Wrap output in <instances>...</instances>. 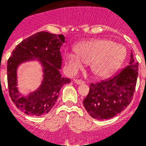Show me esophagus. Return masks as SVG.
I'll list each match as a JSON object with an SVG mask.
<instances>
[{
  "label": "esophagus",
  "mask_w": 146,
  "mask_h": 146,
  "mask_svg": "<svg viewBox=\"0 0 146 146\" xmlns=\"http://www.w3.org/2000/svg\"><path fill=\"white\" fill-rule=\"evenodd\" d=\"M74 82H75V83H76V84H78V85L84 84V83H85L84 81H82V80H76V79H75V80H74Z\"/></svg>",
  "instance_id": "34e87169"
}]
</instances>
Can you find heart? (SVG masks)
Returning a JSON list of instances; mask_svg holds the SVG:
<instances>
[{"mask_svg":"<svg viewBox=\"0 0 146 146\" xmlns=\"http://www.w3.org/2000/svg\"><path fill=\"white\" fill-rule=\"evenodd\" d=\"M127 50L111 40L97 39L78 44L76 51L66 53V64L71 73H76L85 63L90 64L94 75L106 78L113 73L124 61Z\"/></svg>","mask_w":146,"mask_h":146,"instance_id":"heart-1","label":"heart"}]
</instances>
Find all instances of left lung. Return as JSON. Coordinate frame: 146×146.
Returning <instances> with one entry per match:
<instances>
[{
  "instance_id": "1",
  "label": "left lung",
  "mask_w": 146,
  "mask_h": 146,
  "mask_svg": "<svg viewBox=\"0 0 146 146\" xmlns=\"http://www.w3.org/2000/svg\"><path fill=\"white\" fill-rule=\"evenodd\" d=\"M139 63L130 54L129 64L111 79L91 83L83 105L92 117L107 120L115 117L131 102L138 76Z\"/></svg>"
}]
</instances>
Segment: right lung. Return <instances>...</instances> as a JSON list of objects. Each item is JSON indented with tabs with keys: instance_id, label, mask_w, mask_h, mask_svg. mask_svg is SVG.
<instances>
[{
	"instance_id": "1",
	"label": "right lung",
	"mask_w": 146,
	"mask_h": 146,
	"mask_svg": "<svg viewBox=\"0 0 146 146\" xmlns=\"http://www.w3.org/2000/svg\"><path fill=\"white\" fill-rule=\"evenodd\" d=\"M65 42L63 35L39 32L23 40L13 50L7 60V83L11 100L18 109L31 116L48 113L57 102L64 85L70 82L61 77L62 57L60 48ZM38 60L43 67L40 86L27 96H22L17 88V68L23 62Z\"/></svg>"
}]
</instances>
